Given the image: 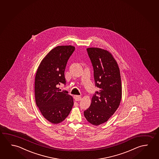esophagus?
Returning a JSON list of instances; mask_svg holds the SVG:
<instances>
[{"label":"esophagus","instance_id":"obj_1","mask_svg":"<svg viewBox=\"0 0 159 159\" xmlns=\"http://www.w3.org/2000/svg\"><path fill=\"white\" fill-rule=\"evenodd\" d=\"M74 98L75 100V101H80L81 99V97L80 95H75L74 96Z\"/></svg>","mask_w":159,"mask_h":159}]
</instances>
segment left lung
<instances>
[{
    "label": "left lung",
    "instance_id": "1",
    "mask_svg": "<svg viewBox=\"0 0 159 159\" xmlns=\"http://www.w3.org/2000/svg\"><path fill=\"white\" fill-rule=\"evenodd\" d=\"M94 69L95 86L90 106L84 111L86 120L99 125L107 122L120 105L122 87L120 70L111 53L98 48L86 49Z\"/></svg>",
    "mask_w": 159,
    "mask_h": 159
}]
</instances>
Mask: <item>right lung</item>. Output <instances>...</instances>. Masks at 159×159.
I'll return each instance as SVG.
<instances>
[{
	"label": "right lung",
	"mask_w": 159,
	"mask_h": 159,
	"mask_svg": "<svg viewBox=\"0 0 159 159\" xmlns=\"http://www.w3.org/2000/svg\"><path fill=\"white\" fill-rule=\"evenodd\" d=\"M75 50L71 45L57 46L42 60L35 78V98L43 116L52 123L65 120L74 105L67 91L57 88L66 84L64 72L66 64Z\"/></svg>",
	"instance_id": "1"
}]
</instances>
